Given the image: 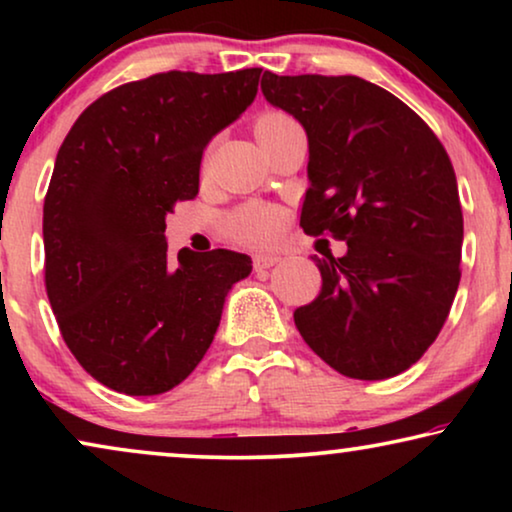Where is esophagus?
Returning a JSON list of instances; mask_svg holds the SVG:
<instances>
[{"instance_id": "esophagus-1", "label": "esophagus", "mask_w": 512, "mask_h": 512, "mask_svg": "<svg viewBox=\"0 0 512 512\" xmlns=\"http://www.w3.org/2000/svg\"><path fill=\"white\" fill-rule=\"evenodd\" d=\"M282 261L277 254H258L254 256V268L256 270H268V268H275V265Z\"/></svg>"}]
</instances>
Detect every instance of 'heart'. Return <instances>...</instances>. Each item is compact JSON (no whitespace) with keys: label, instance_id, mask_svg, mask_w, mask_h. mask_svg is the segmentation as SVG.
Returning a JSON list of instances; mask_svg holds the SVG:
<instances>
[{"label":"heart","instance_id":"heart-1","mask_svg":"<svg viewBox=\"0 0 512 512\" xmlns=\"http://www.w3.org/2000/svg\"><path fill=\"white\" fill-rule=\"evenodd\" d=\"M286 123H291L289 116L279 114V111H268V114L256 118L254 132H256V137L261 139L263 135L282 128V125H286ZM282 223H284V214L279 212L277 207L247 205V207L237 209L235 214H230L228 230L237 242L268 244L270 240H275L279 230H282Z\"/></svg>","mask_w":512,"mask_h":512}]
</instances>
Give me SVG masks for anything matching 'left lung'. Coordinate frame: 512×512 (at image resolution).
<instances>
[{"mask_svg":"<svg viewBox=\"0 0 512 512\" xmlns=\"http://www.w3.org/2000/svg\"><path fill=\"white\" fill-rule=\"evenodd\" d=\"M265 100L307 132L300 226L347 254L312 256L321 291L293 312L317 356L387 380L438 338L461 279L464 216L450 156L408 104L359 76L263 74Z\"/></svg>","mask_w":512,"mask_h":512,"instance_id":"1","label":"left lung"}]
</instances>
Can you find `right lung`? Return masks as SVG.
I'll use <instances>...</instances> for the list:
<instances>
[{"instance_id":"obj_1","label":"right lung","mask_w":512,"mask_h":512,"mask_svg":"<svg viewBox=\"0 0 512 512\" xmlns=\"http://www.w3.org/2000/svg\"><path fill=\"white\" fill-rule=\"evenodd\" d=\"M261 69L163 72L95 100L69 130L44 200V279L69 352L104 387L158 396L212 345L251 258L167 254L165 216L200 186L205 146L254 102Z\"/></svg>"}]
</instances>
